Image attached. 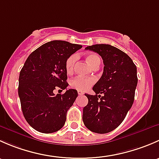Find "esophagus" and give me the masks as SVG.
Masks as SVG:
<instances>
[{
  "instance_id": "esophagus-1",
  "label": "esophagus",
  "mask_w": 159,
  "mask_h": 159,
  "mask_svg": "<svg viewBox=\"0 0 159 159\" xmlns=\"http://www.w3.org/2000/svg\"><path fill=\"white\" fill-rule=\"evenodd\" d=\"M78 94L79 95H82V94H84V92L82 91H78Z\"/></svg>"
}]
</instances>
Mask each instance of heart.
Wrapping results in <instances>:
<instances>
[{
    "instance_id": "1",
    "label": "heart",
    "mask_w": 159,
    "mask_h": 159,
    "mask_svg": "<svg viewBox=\"0 0 159 159\" xmlns=\"http://www.w3.org/2000/svg\"><path fill=\"white\" fill-rule=\"evenodd\" d=\"M85 58L90 66H91L92 68L98 66L101 63L100 57L95 54L91 53V54H87ZM75 61H76L75 54H71L67 58L66 61H65V70L68 74H70L73 71ZM94 82H95V79L93 78H84V77L78 76L70 80V85L71 88L78 90V91H86L90 87H91L94 84Z\"/></svg>"
}]
</instances>
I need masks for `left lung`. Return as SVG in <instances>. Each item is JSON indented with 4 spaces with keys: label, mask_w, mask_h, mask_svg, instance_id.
<instances>
[{
    "label": "left lung",
    "mask_w": 159,
    "mask_h": 159,
    "mask_svg": "<svg viewBox=\"0 0 159 159\" xmlns=\"http://www.w3.org/2000/svg\"><path fill=\"white\" fill-rule=\"evenodd\" d=\"M85 49L98 53L105 66L92 89L95 95L85 94L89 103L83 109V122L90 131L105 134L121 125L132 106L137 68L127 54L110 44H94Z\"/></svg>",
    "instance_id": "8db88e82"
}]
</instances>
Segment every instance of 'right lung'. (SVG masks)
Segmentation results:
<instances>
[{
  "mask_svg": "<svg viewBox=\"0 0 159 159\" xmlns=\"http://www.w3.org/2000/svg\"><path fill=\"white\" fill-rule=\"evenodd\" d=\"M80 44L52 41L28 56L19 75L18 95L23 115L28 124L41 133L61 129L67 111L78 97L75 89L54 94V90L68 87L65 61L81 49Z\"/></svg>",
  "mask_w": 159,
  "mask_h": 159,
  "instance_id": "1",
  "label": "right lung"
}]
</instances>
